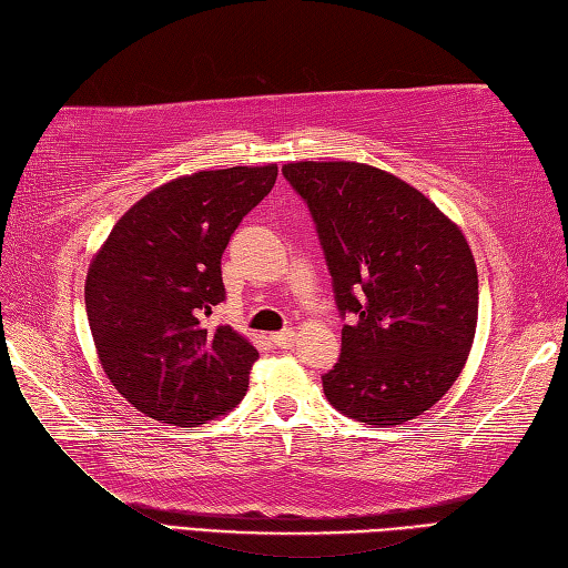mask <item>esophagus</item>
Masks as SVG:
<instances>
[{
    "instance_id": "obj_1",
    "label": "esophagus",
    "mask_w": 568,
    "mask_h": 568,
    "mask_svg": "<svg viewBox=\"0 0 568 568\" xmlns=\"http://www.w3.org/2000/svg\"><path fill=\"white\" fill-rule=\"evenodd\" d=\"M273 344L275 346H281V348H291V346H295V339H297V334H295V329H283V332H275L273 336Z\"/></svg>"
}]
</instances>
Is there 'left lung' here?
Returning <instances> with one entry per match:
<instances>
[{
  "mask_svg": "<svg viewBox=\"0 0 568 568\" xmlns=\"http://www.w3.org/2000/svg\"><path fill=\"white\" fill-rule=\"evenodd\" d=\"M283 175L310 207L346 320L324 395L356 422L403 425L466 364L478 322L474 253L437 204L378 168L300 161Z\"/></svg>",
  "mask_w": 568,
  "mask_h": 568,
  "instance_id": "obj_1",
  "label": "left lung"
}]
</instances>
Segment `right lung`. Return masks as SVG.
<instances>
[{
    "label": "right lung",
    "instance_id": "1",
    "mask_svg": "<svg viewBox=\"0 0 568 568\" xmlns=\"http://www.w3.org/2000/svg\"><path fill=\"white\" fill-rule=\"evenodd\" d=\"M277 165H236L171 180L106 236L84 283V307L106 378L139 413L207 425L241 403L258 352L229 324L222 253L268 195Z\"/></svg>",
    "mask_w": 568,
    "mask_h": 568
}]
</instances>
